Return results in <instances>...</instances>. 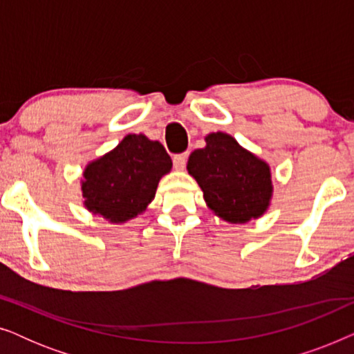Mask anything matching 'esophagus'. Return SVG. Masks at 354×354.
Here are the masks:
<instances>
[{"label": "esophagus", "mask_w": 354, "mask_h": 354, "mask_svg": "<svg viewBox=\"0 0 354 354\" xmlns=\"http://www.w3.org/2000/svg\"><path fill=\"white\" fill-rule=\"evenodd\" d=\"M187 158H188L187 153L176 154V156H174V167L178 169V171H182V169H185V166H187Z\"/></svg>", "instance_id": "34e87169"}]
</instances>
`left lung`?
<instances>
[{
  "label": "left lung",
  "instance_id": "1",
  "mask_svg": "<svg viewBox=\"0 0 354 354\" xmlns=\"http://www.w3.org/2000/svg\"><path fill=\"white\" fill-rule=\"evenodd\" d=\"M195 149L187 171L203 190L206 205L222 221L246 224L268 211L272 200L269 164L245 149L229 133H209Z\"/></svg>",
  "mask_w": 354,
  "mask_h": 354
}]
</instances>
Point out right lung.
Returning <instances> with one entry per match:
<instances>
[{
    "instance_id": "right-lung-1",
    "label": "right lung",
    "mask_w": 354,
    "mask_h": 354,
    "mask_svg": "<svg viewBox=\"0 0 354 354\" xmlns=\"http://www.w3.org/2000/svg\"><path fill=\"white\" fill-rule=\"evenodd\" d=\"M172 159L159 142L143 133L125 135L118 147L86 164L84 206L111 224H124L147 209Z\"/></svg>"
}]
</instances>
